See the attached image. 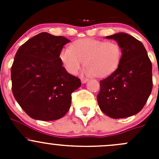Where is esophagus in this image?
Masks as SVG:
<instances>
[{
    "label": "esophagus",
    "instance_id": "34e87169",
    "mask_svg": "<svg viewBox=\"0 0 159 159\" xmlns=\"http://www.w3.org/2000/svg\"><path fill=\"white\" fill-rule=\"evenodd\" d=\"M81 83H82V84H85V83H87L88 81H89V79H88V78H82L81 79Z\"/></svg>",
    "mask_w": 159,
    "mask_h": 159
}]
</instances>
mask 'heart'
Instances as JSON below:
<instances>
[{
    "label": "heart",
    "instance_id": "b5f03b06",
    "mask_svg": "<svg viewBox=\"0 0 159 159\" xmlns=\"http://www.w3.org/2000/svg\"><path fill=\"white\" fill-rule=\"evenodd\" d=\"M60 58L65 69L76 75L84 64L88 76L100 78L111 75L117 69L121 58V49L115 41L85 38L75 41L71 48L61 51Z\"/></svg>",
    "mask_w": 159,
    "mask_h": 159
}]
</instances>
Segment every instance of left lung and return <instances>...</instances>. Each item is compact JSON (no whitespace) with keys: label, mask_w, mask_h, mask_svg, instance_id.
<instances>
[{"label":"left lung","mask_w":159,"mask_h":159,"mask_svg":"<svg viewBox=\"0 0 159 159\" xmlns=\"http://www.w3.org/2000/svg\"><path fill=\"white\" fill-rule=\"evenodd\" d=\"M118 42L121 58L118 68L100 81L99 108L112 118L132 116L143 108L152 90V65L143 44L126 33L105 37Z\"/></svg>","instance_id":"left-lung-1"}]
</instances>
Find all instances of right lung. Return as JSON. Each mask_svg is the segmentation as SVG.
<instances>
[{
  "label": "right lung",
  "mask_w": 159,
  "mask_h": 159,
  "mask_svg": "<svg viewBox=\"0 0 159 159\" xmlns=\"http://www.w3.org/2000/svg\"><path fill=\"white\" fill-rule=\"evenodd\" d=\"M70 41L42 32L22 44L11 67L12 92L30 118L54 121L69 110L71 93L81 86L79 78L62 66L60 54Z\"/></svg>",
  "instance_id": "obj_1"
}]
</instances>
